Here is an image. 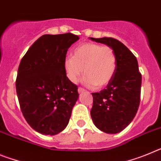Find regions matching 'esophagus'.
<instances>
[{"label":"esophagus","mask_w":161,"mask_h":161,"mask_svg":"<svg viewBox=\"0 0 161 161\" xmlns=\"http://www.w3.org/2000/svg\"><path fill=\"white\" fill-rule=\"evenodd\" d=\"M85 89H83V88H81V87L78 88V93H83V92H85Z\"/></svg>","instance_id":"obj_1"}]
</instances>
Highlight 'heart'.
<instances>
[{
	"mask_svg": "<svg viewBox=\"0 0 161 161\" xmlns=\"http://www.w3.org/2000/svg\"><path fill=\"white\" fill-rule=\"evenodd\" d=\"M117 68V57L111 47L85 42L75 48L73 56L64 59V70L68 80L76 83L85 74L84 84L101 89L111 81Z\"/></svg>",
	"mask_w": 161,
	"mask_h": 161,
	"instance_id": "obj_1",
	"label": "heart"
}]
</instances>
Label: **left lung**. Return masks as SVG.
<instances>
[{
  "label": "left lung",
  "mask_w": 161,
  "mask_h": 161,
  "mask_svg": "<svg viewBox=\"0 0 161 161\" xmlns=\"http://www.w3.org/2000/svg\"><path fill=\"white\" fill-rule=\"evenodd\" d=\"M111 47L117 57V68L111 81L99 93H93L90 114L102 131L116 134L128 126L140 102L142 76L136 57L123 42L114 38H90Z\"/></svg>",
  "instance_id": "1"
}]
</instances>
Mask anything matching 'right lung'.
I'll list each match as a JSON object with an SVG mask.
<instances>
[{
	"instance_id": "right-lung-1",
	"label": "right lung",
	"mask_w": 161,
	"mask_h": 161,
	"mask_svg": "<svg viewBox=\"0 0 161 161\" xmlns=\"http://www.w3.org/2000/svg\"><path fill=\"white\" fill-rule=\"evenodd\" d=\"M79 37L72 33L44 35L25 54L18 67L16 91L28 124L42 135L54 136L68 124L77 101V85L64 70L68 49Z\"/></svg>"
}]
</instances>
